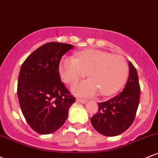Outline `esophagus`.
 Listing matches in <instances>:
<instances>
[{"label": "esophagus", "mask_w": 158, "mask_h": 158, "mask_svg": "<svg viewBox=\"0 0 158 158\" xmlns=\"http://www.w3.org/2000/svg\"><path fill=\"white\" fill-rule=\"evenodd\" d=\"M76 101L79 103H81V104H85L87 102V101L85 99H82V98H77L76 99Z\"/></svg>", "instance_id": "esophagus-1"}]
</instances>
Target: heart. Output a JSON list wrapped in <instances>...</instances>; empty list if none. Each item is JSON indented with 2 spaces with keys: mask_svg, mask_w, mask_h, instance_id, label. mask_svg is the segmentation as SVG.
<instances>
[{
  "mask_svg": "<svg viewBox=\"0 0 158 158\" xmlns=\"http://www.w3.org/2000/svg\"><path fill=\"white\" fill-rule=\"evenodd\" d=\"M87 73L90 79L75 84L73 92L83 96L100 92L102 95L109 96L118 92L125 83L128 65L123 56L97 49L80 51L76 58L66 56L60 64V73L67 84H73Z\"/></svg>",
  "mask_w": 158,
  "mask_h": 158,
  "instance_id": "heart-1",
  "label": "heart"
}]
</instances>
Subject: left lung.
I'll use <instances>...</instances> for the list:
<instances>
[{
	"label": "left lung",
	"instance_id": "1",
	"mask_svg": "<svg viewBox=\"0 0 158 158\" xmlns=\"http://www.w3.org/2000/svg\"><path fill=\"white\" fill-rule=\"evenodd\" d=\"M129 76L123 91L113 98L98 103V111L91 118L93 127L106 136L123 133L132 125L140 100L137 70L129 62Z\"/></svg>",
	"mask_w": 158,
	"mask_h": 158
}]
</instances>
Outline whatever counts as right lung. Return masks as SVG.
I'll return each instance as SVG.
<instances>
[{
  "label": "right lung",
  "instance_id": "1",
  "mask_svg": "<svg viewBox=\"0 0 158 158\" xmlns=\"http://www.w3.org/2000/svg\"><path fill=\"white\" fill-rule=\"evenodd\" d=\"M72 48V44L46 43L21 66L17 85L21 110L28 124L39 134H51L62 127L76 101L59 73L61 58Z\"/></svg>",
  "mask_w": 158,
  "mask_h": 158
}]
</instances>
